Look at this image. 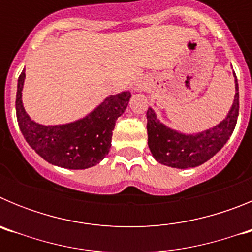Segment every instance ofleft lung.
I'll use <instances>...</instances> for the list:
<instances>
[{
	"label": "left lung",
	"mask_w": 252,
	"mask_h": 252,
	"mask_svg": "<svg viewBox=\"0 0 252 252\" xmlns=\"http://www.w3.org/2000/svg\"><path fill=\"white\" fill-rule=\"evenodd\" d=\"M235 75V99L226 119L206 131L183 133L168 127L158 120L153 108L148 117V144L153 157L160 164L178 169L195 168L215 157L230 139L239 117V84Z\"/></svg>",
	"instance_id": "1"
}]
</instances>
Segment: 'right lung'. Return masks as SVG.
I'll use <instances>...</instances> for the list:
<instances>
[{
	"label": "right lung",
	"mask_w": 252,
	"mask_h": 252,
	"mask_svg": "<svg viewBox=\"0 0 252 252\" xmlns=\"http://www.w3.org/2000/svg\"><path fill=\"white\" fill-rule=\"evenodd\" d=\"M25 72L19 77L16 116L26 142L53 165L66 169H87L104 159L111 148L116 120L125 112L131 93L107 97L97 108L81 120L65 125L45 126L32 121L22 104Z\"/></svg>",
	"instance_id": "right-lung-1"
}]
</instances>
